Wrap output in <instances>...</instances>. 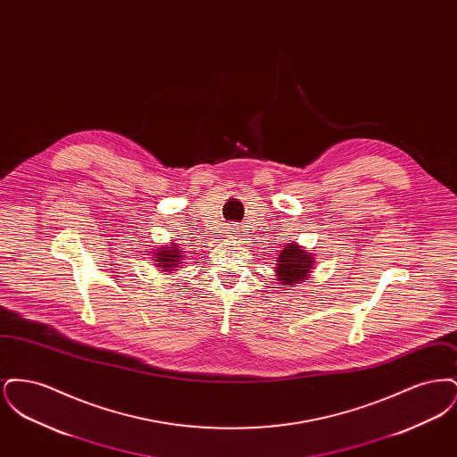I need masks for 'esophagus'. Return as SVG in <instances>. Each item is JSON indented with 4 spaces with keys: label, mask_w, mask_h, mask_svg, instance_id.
I'll list each match as a JSON object with an SVG mask.
<instances>
[{
    "label": "esophagus",
    "mask_w": 457,
    "mask_h": 457,
    "mask_svg": "<svg viewBox=\"0 0 457 457\" xmlns=\"http://www.w3.org/2000/svg\"><path fill=\"white\" fill-rule=\"evenodd\" d=\"M228 231H229L228 237L231 239H239V237H241V235H239V228H237V226H231Z\"/></svg>",
    "instance_id": "obj_1"
}]
</instances>
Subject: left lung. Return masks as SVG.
I'll list each match as a JSON object with an SVG mask.
<instances>
[{
  "instance_id": "left-lung-1",
  "label": "left lung",
  "mask_w": 457,
  "mask_h": 457,
  "mask_svg": "<svg viewBox=\"0 0 457 457\" xmlns=\"http://www.w3.org/2000/svg\"><path fill=\"white\" fill-rule=\"evenodd\" d=\"M317 263L313 253L304 250L302 245L287 243L281 250V253L276 257V278L278 284L283 286L284 289H291L296 284L310 281V276L313 272V265Z\"/></svg>"
}]
</instances>
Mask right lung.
I'll use <instances>...</instances> for the list:
<instances>
[{"label":"right lung","instance_id":"right-lung-1","mask_svg":"<svg viewBox=\"0 0 457 457\" xmlns=\"http://www.w3.org/2000/svg\"><path fill=\"white\" fill-rule=\"evenodd\" d=\"M185 261H187V255L183 253L181 246L174 241H171L170 245L157 246L153 252L154 265L161 272L174 274L176 270L181 269V265H185Z\"/></svg>","mask_w":457,"mask_h":457}]
</instances>
